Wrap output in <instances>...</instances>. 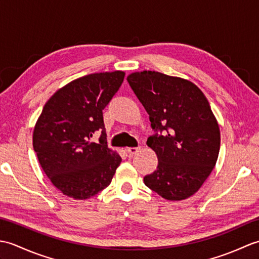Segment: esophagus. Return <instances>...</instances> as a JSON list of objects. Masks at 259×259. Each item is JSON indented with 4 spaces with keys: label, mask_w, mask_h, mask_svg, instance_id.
Wrapping results in <instances>:
<instances>
[{
    "label": "esophagus",
    "mask_w": 259,
    "mask_h": 259,
    "mask_svg": "<svg viewBox=\"0 0 259 259\" xmlns=\"http://www.w3.org/2000/svg\"><path fill=\"white\" fill-rule=\"evenodd\" d=\"M140 150V147H130V148H126V152L129 153V156H134L136 155L137 152Z\"/></svg>",
    "instance_id": "esophagus-1"
}]
</instances>
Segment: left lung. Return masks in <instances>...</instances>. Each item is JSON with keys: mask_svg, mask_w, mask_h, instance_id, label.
I'll list each match as a JSON object with an SVG mask.
<instances>
[{"mask_svg": "<svg viewBox=\"0 0 259 259\" xmlns=\"http://www.w3.org/2000/svg\"><path fill=\"white\" fill-rule=\"evenodd\" d=\"M129 84L149 114L153 130L148 147L158 167L145 185L167 200H184L199 190L216 166L221 130L207 98L196 84L157 71L128 75Z\"/></svg>", "mask_w": 259, "mask_h": 259, "instance_id": "1", "label": "left lung"}]
</instances>
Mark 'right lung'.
Returning a JSON list of instances; mask_svg holds the SVG:
<instances>
[{
  "label": "right lung",
  "mask_w": 259,
  "mask_h": 259,
  "mask_svg": "<svg viewBox=\"0 0 259 259\" xmlns=\"http://www.w3.org/2000/svg\"><path fill=\"white\" fill-rule=\"evenodd\" d=\"M123 71L92 73L71 81L49 99L33 131L43 171L63 195L88 199L111 183L121 162L109 149L102 110L119 90ZM102 131L99 143L91 141Z\"/></svg>",
  "instance_id": "1"
}]
</instances>
